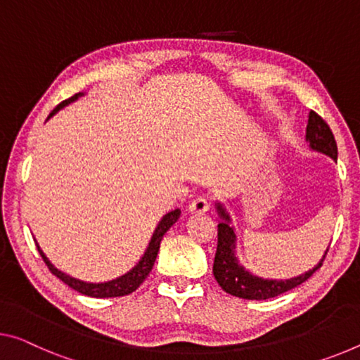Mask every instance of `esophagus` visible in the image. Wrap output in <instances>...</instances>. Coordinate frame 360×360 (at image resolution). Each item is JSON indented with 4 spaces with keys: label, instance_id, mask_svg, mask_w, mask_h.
<instances>
[{
    "label": "esophagus",
    "instance_id": "1",
    "mask_svg": "<svg viewBox=\"0 0 360 360\" xmlns=\"http://www.w3.org/2000/svg\"><path fill=\"white\" fill-rule=\"evenodd\" d=\"M209 207H211V204L206 198H196L195 201L190 204V207H188V211L191 214H204L209 211Z\"/></svg>",
    "mask_w": 360,
    "mask_h": 360
}]
</instances>
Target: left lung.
Returning <instances> with one entry per match:
<instances>
[{
	"label": "left lung",
	"mask_w": 360,
	"mask_h": 360,
	"mask_svg": "<svg viewBox=\"0 0 360 360\" xmlns=\"http://www.w3.org/2000/svg\"><path fill=\"white\" fill-rule=\"evenodd\" d=\"M306 141L312 151L325 154L333 161L338 159V146H336L335 136L331 134L330 127L314 110L309 112ZM215 211H217L219 217L222 220L217 225V251H215L212 272L220 288L229 292V295L243 297V300H270V297H276L300 286L311 278L315 270L322 267L328 248L317 265H314L307 272L292 276V278H264V276L251 274L236 256V233L235 226L231 225L230 214L226 212L225 206L220 201L215 202Z\"/></svg>",
	"instance_id": "obj_1"
}]
</instances>
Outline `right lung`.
<instances>
[{"label": "right lung", "instance_id": "1", "mask_svg": "<svg viewBox=\"0 0 360 360\" xmlns=\"http://www.w3.org/2000/svg\"><path fill=\"white\" fill-rule=\"evenodd\" d=\"M85 93H77L69 99H65L53 109V112L48 115L49 120L53 117L54 114H58L60 109L69 106L70 103H74L79 99L80 96H84ZM181 211L180 209H175V211H170L169 214H165L164 217L159 220V224L156 226V230H154V233L151 236V240H149L145 254L140 257V261L136 262V265H134L129 272L117 276V278H112L109 281H99V283H91V281H84V280H79L75 278V276H70L68 274H64L63 270H59L58 267H54L51 264V261L46 257V254L41 251L40 245H38L37 240H35V245L38 248V252H40V256L45 264L48 265V269L51 270L53 275H56L59 280H63L65 285L70 286L72 290L82 292V295L85 296H91V297H117V296H125V295H130V292H134L138 286H140L143 281H145L146 276L151 272L154 262H156V257H158V252H159V246H161V241H162V236L167 233L170 226H172L176 220H179Z\"/></svg>", "mask_w": 360, "mask_h": 360}]
</instances>
